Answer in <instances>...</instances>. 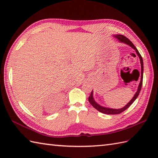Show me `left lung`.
Listing matches in <instances>:
<instances>
[{
    "label": "left lung",
    "mask_w": 158,
    "mask_h": 158,
    "mask_svg": "<svg viewBox=\"0 0 158 158\" xmlns=\"http://www.w3.org/2000/svg\"><path fill=\"white\" fill-rule=\"evenodd\" d=\"M115 39H117V40H119V41L122 42V43H124L125 44H127V45L130 46L131 48L132 49H134L136 51V54L139 56V58H140V64H141V77H140V81L139 83V85L138 87V89H137V91L135 93V96H133V98L131 99L130 101L127 104L126 106H124L123 108H121L119 109H111V108H108V107H105V106H102L101 105H100L98 103H97L94 98V96H93V90L92 91L91 94H90V96H89L88 98V100L89 103L91 104L92 105L93 107H94V108L98 110L99 112L100 113H102L104 114H107V115H117V114H119L121 113H122L124 110H126L128 107L132 105V104L135 102V100L137 98V97L139 96V93L140 92V90H141V88H142V84H143V60L142 58V56L140 54V53L139 52L138 49L136 48V47L134 45L133 43L131 42L130 40L127 39V37H126L125 36L122 35H113Z\"/></svg>",
    "instance_id": "1"
}]
</instances>
